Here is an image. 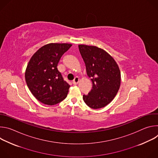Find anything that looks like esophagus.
<instances>
[{"label": "esophagus", "instance_id": "1", "mask_svg": "<svg viewBox=\"0 0 158 158\" xmlns=\"http://www.w3.org/2000/svg\"><path fill=\"white\" fill-rule=\"evenodd\" d=\"M79 81V78L78 77H76L74 78V79L73 80V83L74 85H76V84H78Z\"/></svg>", "mask_w": 158, "mask_h": 158}]
</instances>
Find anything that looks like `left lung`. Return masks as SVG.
I'll use <instances>...</instances> for the list:
<instances>
[{
    "label": "left lung",
    "instance_id": "1",
    "mask_svg": "<svg viewBox=\"0 0 158 158\" xmlns=\"http://www.w3.org/2000/svg\"><path fill=\"white\" fill-rule=\"evenodd\" d=\"M86 73L91 77L93 89L83 95L91 108L99 109L109 104L116 96L121 85V72L115 60L104 49L94 46H78Z\"/></svg>",
    "mask_w": 158,
    "mask_h": 158
}]
</instances>
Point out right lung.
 I'll return each mask as SVG.
<instances>
[{
  "mask_svg": "<svg viewBox=\"0 0 158 158\" xmlns=\"http://www.w3.org/2000/svg\"><path fill=\"white\" fill-rule=\"evenodd\" d=\"M72 46L67 43H50L31 58L25 73L27 85L33 96L46 105H55L67 96L70 85L57 69L62 56Z\"/></svg>",
  "mask_w": 158,
  "mask_h": 158,
  "instance_id": "obj_1",
  "label": "right lung"
}]
</instances>
